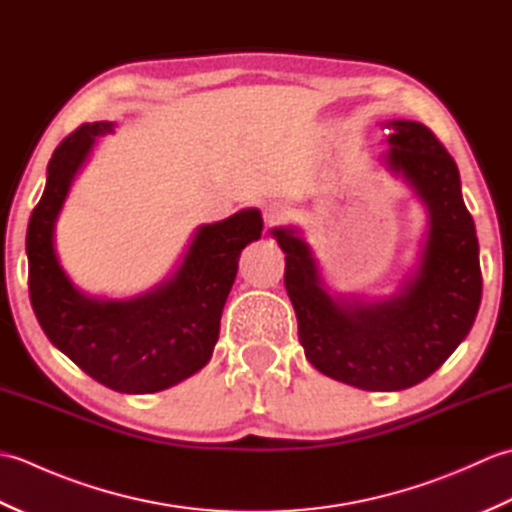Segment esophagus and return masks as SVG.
I'll list each match as a JSON object with an SVG mask.
<instances>
[{
    "instance_id": "obj_1",
    "label": "esophagus",
    "mask_w": 512,
    "mask_h": 512,
    "mask_svg": "<svg viewBox=\"0 0 512 512\" xmlns=\"http://www.w3.org/2000/svg\"><path fill=\"white\" fill-rule=\"evenodd\" d=\"M284 215H286L284 206L277 204V202H273V204H266V206H264V222H266V226L279 224L281 220H284Z\"/></svg>"
}]
</instances>
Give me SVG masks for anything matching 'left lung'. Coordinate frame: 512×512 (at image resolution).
<instances>
[{
	"mask_svg": "<svg viewBox=\"0 0 512 512\" xmlns=\"http://www.w3.org/2000/svg\"><path fill=\"white\" fill-rule=\"evenodd\" d=\"M383 132L387 169L407 182L429 220L418 266L394 295L332 297L301 231L279 226L270 233L286 253L284 281L308 361L345 385L400 391L429 378L471 332L482 270L475 224L449 151L416 121H387Z\"/></svg>",
	"mask_w": 512,
	"mask_h": 512,
	"instance_id": "obj_1",
	"label": "left lung"
}]
</instances>
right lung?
Wrapping results in <instances>:
<instances>
[{"label": "right lung", "instance_id": "obj_1", "mask_svg": "<svg viewBox=\"0 0 512 512\" xmlns=\"http://www.w3.org/2000/svg\"><path fill=\"white\" fill-rule=\"evenodd\" d=\"M114 127L85 123L54 149L46 189L28 222V290L41 330L85 374L121 394H154L211 361L239 255L262 237L264 222L257 209H244L198 226L180 266L143 295H85L59 264L54 226L96 136Z\"/></svg>", "mask_w": 512, "mask_h": 512}]
</instances>
